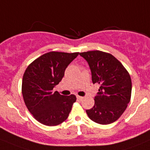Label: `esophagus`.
<instances>
[{"label":"esophagus","instance_id":"obj_1","mask_svg":"<svg viewBox=\"0 0 150 150\" xmlns=\"http://www.w3.org/2000/svg\"><path fill=\"white\" fill-rule=\"evenodd\" d=\"M77 99L79 100H83V97H81V96H77Z\"/></svg>","mask_w":150,"mask_h":150}]
</instances>
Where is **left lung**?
<instances>
[{
	"label": "left lung",
	"mask_w": 150,
	"mask_h": 150,
	"mask_svg": "<svg viewBox=\"0 0 150 150\" xmlns=\"http://www.w3.org/2000/svg\"><path fill=\"white\" fill-rule=\"evenodd\" d=\"M89 66L93 83L100 87L94 105L86 110L90 120L100 125L117 121L124 113L131 97L132 83L128 72L114 56L93 50L80 53Z\"/></svg>",
	"instance_id": "obj_1"
}]
</instances>
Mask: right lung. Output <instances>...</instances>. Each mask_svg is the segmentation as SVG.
Returning <instances> with one entry per match:
<instances>
[{
  "instance_id": "add662e5",
  "label": "right lung",
  "mask_w": 150,
  "mask_h": 150,
  "mask_svg": "<svg viewBox=\"0 0 150 150\" xmlns=\"http://www.w3.org/2000/svg\"><path fill=\"white\" fill-rule=\"evenodd\" d=\"M78 54L49 52L33 61L25 69L22 83L24 102L33 117L45 125L56 126L64 122L76 101L74 94L61 95L53 91V88Z\"/></svg>"
}]
</instances>
